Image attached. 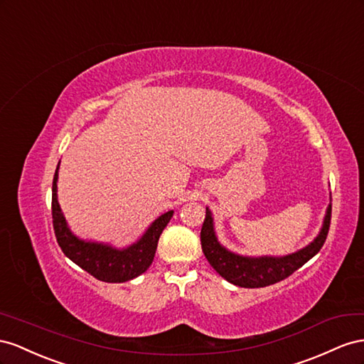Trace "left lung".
I'll use <instances>...</instances> for the list:
<instances>
[{"label":"left lung","mask_w":364,"mask_h":364,"mask_svg":"<svg viewBox=\"0 0 364 364\" xmlns=\"http://www.w3.org/2000/svg\"><path fill=\"white\" fill-rule=\"evenodd\" d=\"M331 224V204L326 209L318 235L316 240L304 247L302 250L287 256H241L228 252L218 241L213 218L209 207H205V220L201 228V247L203 253L209 264L228 282L242 288H262L280 282L285 277L291 276L296 269L305 265L311 257H314L320 248L323 247Z\"/></svg>","instance_id":"8db88e82"}]
</instances>
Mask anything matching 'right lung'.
<instances>
[{
    "mask_svg": "<svg viewBox=\"0 0 364 364\" xmlns=\"http://www.w3.org/2000/svg\"><path fill=\"white\" fill-rule=\"evenodd\" d=\"M58 169L59 164L55 172L53 189H51V215H53L56 240L64 255L102 282H127L146 272L154 261L160 235L171 221L173 210L159 216L140 240L127 248L80 240L70 230L65 216L60 210L58 201Z\"/></svg>",
    "mask_w": 364,
    "mask_h": 364,
    "instance_id": "obj_1",
    "label": "right lung"
}]
</instances>
